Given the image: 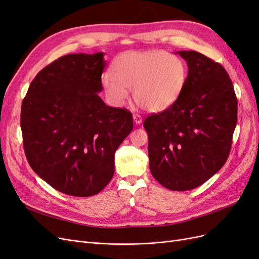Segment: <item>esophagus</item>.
Instances as JSON below:
<instances>
[{
    "mask_svg": "<svg viewBox=\"0 0 259 259\" xmlns=\"http://www.w3.org/2000/svg\"><path fill=\"white\" fill-rule=\"evenodd\" d=\"M133 120H134L135 124H137V125H139L140 123H142V122H143V119H142V116H140L139 114H134V115H133Z\"/></svg>",
    "mask_w": 259,
    "mask_h": 259,
    "instance_id": "34e87169",
    "label": "esophagus"
}]
</instances>
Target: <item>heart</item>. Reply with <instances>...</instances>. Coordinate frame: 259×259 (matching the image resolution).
<instances>
[{
  "mask_svg": "<svg viewBox=\"0 0 259 259\" xmlns=\"http://www.w3.org/2000/svg\"><path fill=\"white\" fill-rule=\"evenodd\" d=\"M111 70L112 73L101 76L108 99L122 106L133 90L136 103L151 112L164 111L173 105L187 80L184 60L162 51L123 53L113 60Z\"/></svg>",
  "mask_w": 259,
  "mask_h": 259,
  "instance_id": "b5f03b06",
  "label": "heart"
}]
</instances>
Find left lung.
<instances>
[{
    "label": "left lung",
    "instance_id": "1",
    "mask_svg": "<svg viewBox=\"0 0 259 259\" xmlns=\"http://www.w3.org/2000/svg\"><path fill=\"white\" fill-rule=\"evenodd\" d=\"M188 75L175 103L144 122L149 166L173 191L204 184L226 163L237 125L238 100L225 68L194 51L177 52Z\"/></svg>",
    "mask_w": 259,
    "mask_h": 259
}]
</instances>
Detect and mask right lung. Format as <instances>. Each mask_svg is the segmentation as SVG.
<instances>
[{"label":"right lung","instance_id":"right-lung-1","mask_svg":"<svg viewBox=\"0 0 259 259\" xmlns=\"http://www.w3.org/2000/svg\"><path fill=\"white\" fill-rule=\"evenodd\" d=\"M105 54H69L46 66L22 100L20 126L30 166L54 189L91 197L114 174V153L132 113L98 95Z\"/></svg>","mask_w":259,"mask_h":259}]
</instances>
